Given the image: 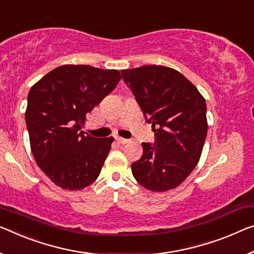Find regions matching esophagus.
<instances>
[{
	"label": "esophagus",
	"mask_w": 254,
	"mask_h": 254,
	"mask_svg": "<svg viewBox=\"0 0 254 254\" xmlns=\"http://www.w3.org/2000/svg\"><path fill=\"white\" fill-rule=\"evenodd\" d=\"M116 140H117V142H118L119 144H126V143L129 142V139H127V138H123V137H119V136H117V137H116Z\"/></svg>",
	"instance_id": "esophagus-1"
}]
</instances>
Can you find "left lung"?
<instances>
[{"mask_svg": "<svg viewBox=\"0 0 254 254\" xmlns=\"http://www.w3.org/2000/svg\"><path fill=\"white\" fill-rule=\"evenodd\" d=\"M122 75L155 136L154 143H143L132 176L153 192L175 189L200 160L208 131L205 100L181 72L163 65L123 70Z\"/></svg>", "mask_w": 254, "mask_h": 254, "instance_id": "8db88e82", "label": "left lung"}]
</instances>
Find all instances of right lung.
Listing matches in <instances>:
<instances>
[{
    "label": "right lung",
    "mask_w": 254,
    "mask_h": 254,
    "mask_svg": "<svg viewBox=\"0 0 254 254\" xmlns=\"http://www.w3.org/2000/svg\"><path fill=\"white\" fill-rule=\"evenodd\" d=\"M118 70L65 64L37 81L27 99L26 125L35 161L54 184L81 190L99 177L114 137L81 129L86 115L114 91Z\"/></svg>",
    "instance_id": "1"
}]
</instances>
